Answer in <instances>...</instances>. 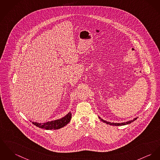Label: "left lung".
Returning <instances> with one entry per match:
<instances>
[{"label":"left lung","mask_w":160,"mask_h":160,"mask_svg":"<svg viewBox=\"0 0 160 160\" xmlns=\"http://www.w3.org/2000/svg\"><path fill=\"white\" fill-rule=\"evenodd\" d=\"M137 119V118H135L133 120H131V121H127L126 122H122V123H113V122H107L106 121L103 120L102 119H101L102 121H103L104 122L106 123L107 124H109V125H112V126H124V125H126V124H130L131 122H133L135 120H136Z\"/></svg>","instance_id":"left-lung-1"}]
</instances>
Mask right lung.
I'll list each match as a JSON object with an SVG mask.
<instances>
[{
	"mask_svg": "<svg viewBox=\"0 0 160 160\" xmlns=\"http://www.w3.org/2000/svg\"><path fill=\"white\" fill-rule=\"evenodd\" d=\"M71 118L72 113L70 112L66 116L59 119L47 122L46 123H38L36 122H32V123L38 128H42L46 130H56L63 128L65 125H67L70 121Z\"/></svg>",
	"mask_w": 160,
	"mask_h": 160,
	"instance_id": "obj_1",
	"label": "right lung"
}]
</instances>
